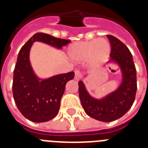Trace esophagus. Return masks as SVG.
Returning <instances> with one entry per match:
<instances>
[{"mask_svg":"<svg viewBox=\"0 0 148 148\" xmlns=\"http://www.w3.org/2000/svg\"><path fill=\"white\" fill-rule=\"evenodd\" d=\"M81 78H82V73L80 72V70H75V79L76 81H78Z\"/></svg>","mask_w":148,"mask_h":148,"instance_id":"1","label":"esophagus"}]
</instances>
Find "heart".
I'll return each mask as SVG.
<instances>
[{
  "label": "heart",
  "mask_w": 148,
  "mask_h": 148,
  "mask_svg": "<svg viewBox=\"0 0 148 148\" xmlns=\"http://www.w3.org/2000/svg\"><path fill=\"white\" fill-rule=\"evenodd\" d=\"M67 55L74 61L85 60L89 67H99L109 58L110 44L104 38L75 42L68 47Z\"/></svg>",
  "instance_id": "1"
}]
</instances>
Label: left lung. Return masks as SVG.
I'll return each mask as SVG.
<instances>
[{
	"instance_id": "8db88e82",
	"label": "left lung",
	"mask_w": 148,
	"mask_h": 148,
	"mask_svg": "<svg viewBox=\"0 0 148 148\" xmlns=\"http://www.w3.org/2000/svg\"><path fill=\"white\" fill-rule=\"evenodd\" d=\"M111 45L110 60L116 63L122 74V82L117 90L101 99L92 97L82 81L78 82L81 103L85 113L96 120L110 122L121 118L133 105L137 90L136 70L130 50L113 35H107Z\"/></svg>"
}]
</instances>
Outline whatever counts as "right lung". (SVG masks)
<instances>
[{"instance_id": "1", "label": "right lung", "mask_w": 148, "mask_h": 148, "mask_svg": "<svg viewBox=\"0 0 148 148\" xmlns=\"http://www.w3.org/2000/svg\"><path fill=\"white\" fill-rule=\"evenodd\" d=\"M35 41L61 49L71 40L38 32L22 47L14 70L12 92L18 109L25 118L34 122H45L58 114L60 103L67 82L74 78V72L40 79L34 73L29 62V51Z\"/></svg>"}]
</instances>
